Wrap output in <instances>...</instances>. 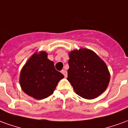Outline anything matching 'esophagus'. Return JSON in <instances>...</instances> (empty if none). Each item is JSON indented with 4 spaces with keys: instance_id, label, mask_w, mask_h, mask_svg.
<instances>
[{
    "instance_id": "1",
    "label": "esophagus",
    "mask_w": 128,
    "mask_h": 128,
    "mask_svg": "<svg viewBox=\"0 0 128 128\" xmlns=\"http://www.w3.org/2000/svg\"><path fill=\"white\" fill-rule=\"evenodd\" d=\"M62 74L64 75V77H65V78H66L67 77V71L66 70H62Z\"/></svg>"
}]
</instances>
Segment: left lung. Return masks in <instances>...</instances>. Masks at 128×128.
I'll return each instance as SVG.
<instances>
[{
    "mask_svg": "<svg viewBox=\"0 0 128 128\" xmlns=\"http://www.w3.org/2000/svg\"><path fill=\"white\" fill-rule=\"evenodd\" d=\"M67 80L79 96L93 99L106 90L110 74L104 60L92 50L82 48L68 53Z\"/></svg>",
    "mask_w": 128,
    "mask_h": 128,
    "instance_id": "left-lung-1",
    "label": "left lung"
}]
</instances>
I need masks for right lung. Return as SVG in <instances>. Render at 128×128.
Returning a JSON list of instances; mask_svg holds the SVG:
<instances>
[{
    "instance_id": "add662e5",
    "label": "right lung",
    "mask_w": 128,
    "mask_h": 128,
    "mask_svg": "<svg viewBox=\"0 0 128 128\" xmlns=\"http://www.w3.org/2000/svg\"><path fill=\"white\" fill-rule=\"evenodd\" d=\"M46 51L36 52L21 69L19 82L26 94L36 99H43L53 93L59 81L64 76L56 70Z\"/></svg>"
}]
</instances>
